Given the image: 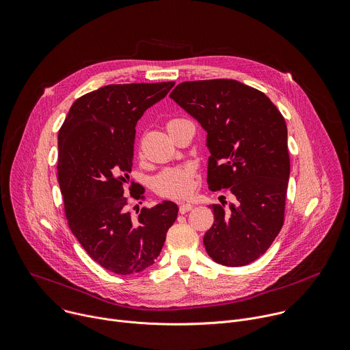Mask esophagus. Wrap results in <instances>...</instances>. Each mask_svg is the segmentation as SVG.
<instances>
[{
    "mask_svg": "<svg viewBox=\"0 0 350 350\" xmlns=\"http://www.w3.org/2000/svg\"><path fill=\"white\" fill-rule=\"evenodd\" d=\"M190 209H193V205L190 202H183V204L179 205V213L180 214H186V213L190 211Z\"/></svg>",
    "mask_w": 350,
    "mask_h": 350,
    "instance_id": "esophagus-1",
    "label": "esophagus"
}]
</instances>
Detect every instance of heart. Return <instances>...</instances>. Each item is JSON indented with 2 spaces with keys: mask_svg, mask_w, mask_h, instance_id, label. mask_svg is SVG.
<instances>
[{
  "mask_svg": "<svg viewBox=\"0 0 350 350\" xmlns=\"http://www.w3.org/2000/svg\"><path fill=\"white\" fill-rule=\"evenodd\" d=\"M178 120L168 122L172 124ZM154 189L168 197H185L194 189V171L191 167H171L163 170L153 179Z\"/></svg>",
  "mask_w": 350,
  "mask_h": 350,
  "instance_id": "obj_1",
  "label": "heart"
}]
</instances>
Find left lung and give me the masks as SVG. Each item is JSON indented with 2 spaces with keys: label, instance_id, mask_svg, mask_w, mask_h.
<instances>
[{
  "label": "left lung",
  "instance_id": "8db88e82",
  "mask_svg": "<svg viewBox=\"0 0 350 350\" xmlns=\"http://www.w3.org/2000/svg\"><path fill=\"white\" fill-rule=\"evenodd\" d=\"M206 132L209 189L236 202L214 204L204 245L217 263L245 266L271 245L284 221L290 179L287 125L260 91L236 80L186 81L170 95Z\"/></svg>",
  "mask_w": 350,
  "mask_h": 350
}]
</instances>
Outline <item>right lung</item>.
<instances>
[{"label":"right lung","instance_id":"right-lung-1","mask_svg":"<svg viewBox=\"0 0 350 350\" xmlns=\"http://www.w3.org/2000/svg\"><path fill=\"white\" fill-rule=\"evenodd\" d=\"M174 85L102 87L73 103L57 135V180L70 230L96 263L117 274L152 266L178 217L168 200L132 217L124 197L136 122Z\"/></svg>","mask_w":350,"mask_h":350}]
</instances>
